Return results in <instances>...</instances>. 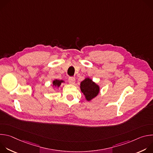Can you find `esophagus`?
<instances>
[{
  "label": "esophagus",
  "mask_w": 153,
  "mask_h": 153,
  "mask_svg": "<svg viewBox=\"0 0 153 153\" xmlns=\"http://www.w3.org/2000/svg\"><path fill=\"white\" fill-rule=\"evenodd\" d=\"M75 78L73 77H70L68 78V82L71 84H74L75 83Z\"/></svg>",
  "instance_id": "esophagus-1"
}]
</instances>
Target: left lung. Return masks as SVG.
<instances>
[{
	"label": "left lung",
	"instance_id": "obj_1",
	"mask_svg": "<svg viewBox=\"0 0 153 153\" xmlns=\"http://www.w3.org/2000/svg\"><path fill=\"white\" fill-rule=\"evenodd\" d=\"M80 89L88 101L95 97L99 92V86L89 78L85 79L81 82Z\"/></svg>",
	"mask_w": 153,
	"mask_h": 153
}]
</instances>
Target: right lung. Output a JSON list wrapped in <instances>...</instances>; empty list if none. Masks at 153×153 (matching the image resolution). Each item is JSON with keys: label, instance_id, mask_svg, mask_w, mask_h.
<instances>
[{"label": "right lung", "instance_id": "1", "mask_svg": "<svg viewBox=\"0 0 153 153\" xmlns=\"http://www.w3.org/2000/svg\"><path fill=\"white\" fill-rule=\"evenodd\" d=\"M63 81V80H55L53 81V85L55 86H57L58 87L60 86L61 83H62Z\"/></svg>", "mask_w": 153, "mask_h": 153}]
</instances>
